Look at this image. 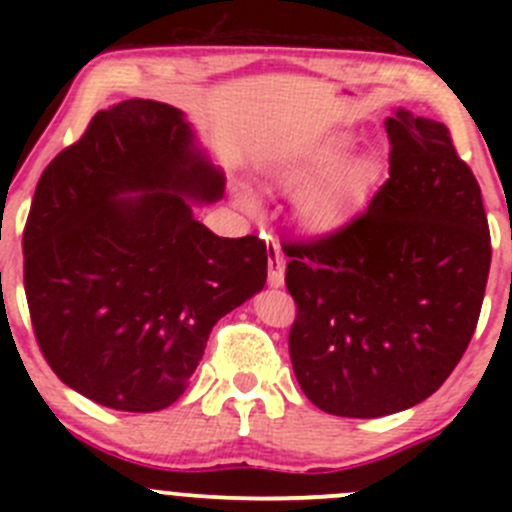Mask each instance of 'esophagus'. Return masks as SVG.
<instances>
[{"mask_svg": "<svg viewBox=\"0 0 512 512\" xmlns=\"http://www.w3.org/2000/svg\"><path fill=\"white\" fill-rule=\"evenodd\" d=\"M267 282L272 287L285 285V260L280 255V247L272 245L270 255H267Z\"/></svg>", "mask_w": 512, "mask_h": 512, "instance_id": "esophagus-1", "label": "esophagus"}]
</instances>
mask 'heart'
I'll list each match as a JSON object with an SVG mask.
<instances>
[{
	"label": "heart",
	"instance_id": "1",
	"mask_svg": "<svg viewBox=\"0 0 512 512\" xmlns=\"http://www.w3.org/2000/svg\"><path fill=\"white\" fill-rule=\"evenodd\" d=\"M352 148V138L334 133L272 165L270 175L282 190H299L297 218L314 235H329L347 223L374 178V165L366 158L341 165ZM237 203L245 210L260 208V198L250 188H240Z\"/></svg>",
	"mask_w": 512,
	"mask_h": 512
}]
</instances>
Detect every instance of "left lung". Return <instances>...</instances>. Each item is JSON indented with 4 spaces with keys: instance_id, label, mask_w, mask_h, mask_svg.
Returning <instances> with one entry per match:
<instances>
[{
    "instance_id": "1",
    "label": "left lung",
    "mask_w": 512,
    "mask_h": 512,
    "mask_svg": "<svg viewBox=\"0 0 512 512\" xmlns=\"http://www.w3.org/2000/svg\"><path fill=\"white\" fill-rule=\"evenodd\" d=\"M389 180L337 232L285 247L289 356L322 411L379 418L441 389L468 349L490 270L480 185L443 123L386 118Z\"/></svg>"
}]
</instances>
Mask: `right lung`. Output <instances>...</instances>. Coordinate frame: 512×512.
Wrapping results in <instances>:
<instances>
[{"mask_svg":"<svg viewBox=\"0 0 512 512\" xmlns=\"http://www.w3.org/2000/svg\"><path fill=\"white\" fill-rule=\"evenodd\" d=\"M223 190L183 111L143 98L98 111L46 165L24 227V289L66 386L133 414L180 399L215 322L267 280L265 242L195 220L188 200Z\"/></svg>","mask_w":512,"mask_h":512,"instance_id":"add662e5","label":"right lung"}]
</instances>
